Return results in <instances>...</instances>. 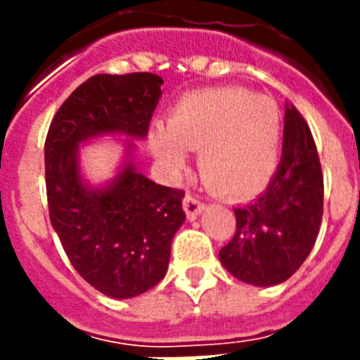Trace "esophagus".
Returning a JSON list of instances; mask_svg holds the SVG:
<instances>
[{"mask_svg":"<svg viewBox=\"0 0 360 360\" xmlns=\"http://www.w3.org/2000/svg\"><path fill=\"white\" fill-rule=\"evenodd\" d=\"M183 207H185V213L188 214L191 219H196L198 214L205 209V203H203L198 196L191 194V192H186L185 200H183Z\"/></svg>","mask_w":360,"mask_h":360,"instance_id":"34e87169","label":"esophagus"}]
</instances>
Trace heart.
<instances>
[{
	"mask_svg": "<svg viewBox=\"0 0 360 360\" xmlns=\"http://www.w3.org/2000/svg\"><path fill=\"white\" fill-rule=\"evenodd\" d=\"M169 130L151 134V149L168 168L181 169L186 151L200 153V174L226 196L263 191L278 166L282 115L269 98L237 87L188 95L174 108Z\"/></svg>",
	"mask_w": 360,
	"mask_h": 360,
	"instance_id": "b5f03b06",
	"label": "heart"
}]
</instances>
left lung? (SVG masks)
<instances>
[{
    "instance_id": "8db88e82",
    "label": "left lung",
    "mask_w": 360,
    "mask_h": 360,
    "mask_svg": "<svg viewBox=\"0 0 360 360\" xmlns=\"http://www.w3.org/2000/svg\"><path fill=\"white\" fill-rule=\"evenodd\" d=\"M233 213L236 236L219 256L246 284L284 282L312 250L323 217V174L310 127L293 104L285 108L282 158L267 191Z\"/></svg>"
}]
</instances>
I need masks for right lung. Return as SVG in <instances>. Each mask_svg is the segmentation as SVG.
Segmentation results:
<instances>
[{"label": "right lung", "instance_id": "1", "mask_svg": "<svg viewBox=\"0 0 360 360\" xmlns=\"http://www.w3.org/2000/svg\"><path fill=\"white\" fill-rule=\"evenodd\" d=\"M162 84L153 72L91 76L59 106L44 141L50 222L82 278L114 299L164 278L185 192L153 183L132 162L106 188H91L82 181L78 143L114 132L146 138Z\"/></svg>", "mask_w": 360, "mask_h": 360}]
</instances>
